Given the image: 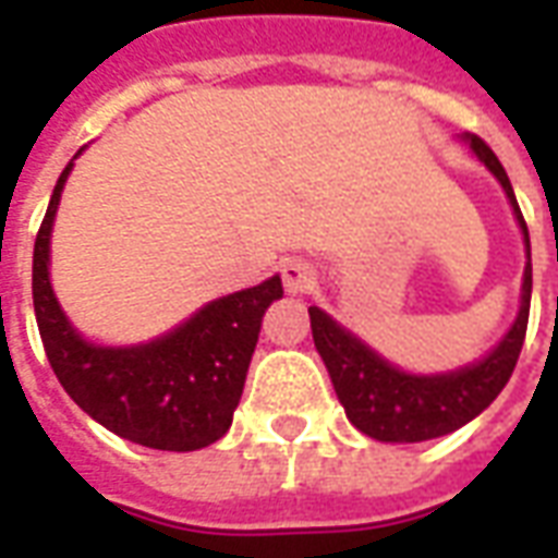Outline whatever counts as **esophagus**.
<instances>
[{"instance_id":"1","label":"esophagus","mask_w":558,"mask_h":558,"mask_svg":"<svg viewBox=\"0 0 558 558\" xmlns=\"http://www.w3.org/2000/svg\"><path fill=\"white\" fill-rule=\"evenodd\" d=\"M280 278H283V287L287 292H307L314 287V266L302 259V256H290V259H283V266H280Z\"/></svg>"}]
</instances>
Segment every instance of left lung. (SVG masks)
Listing matches in <instances>:
<instances>
[{
	"label": "left lung",
	"instance_id": "8db88e82",
	"mask_svg": "<svg viewBox=\"0 0 558 558\" xmlns=\"http://www.w3.org/2000/svg\"><path fill=\"white\" fill-rule=\"evenodd\" d=\"M469 146L478 155L487 170L502 182L505 194L514 206V215L523 227L529 251L526 220L520 215L514 187L508 182L493 148L481 137H469ZM529 302H532V263L523 271V302L511 331L484 362L442 376H412L383 362L362 340L326 316L319 307H307L314 343L331 376V386L347 410V418L379 442H424L463 427L478 412L490 407L505 383L514 374V364L523 350L529 326Z\"/></svg>",
	"mask_w": 558,
	"mask_h": 558
}]
</instances>
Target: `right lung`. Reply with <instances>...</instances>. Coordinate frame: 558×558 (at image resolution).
<instances>
[{
	"label": "right lung",
	"mask_w": 558,
	"mask_h": 558,
	"mask_svg": "<svg viewBox=\"0 0 558 558\" xmlns=\"http://www.w3.org/2000/svg\"><path fill=\"white\" fill-rule=\"evenodd\" d=\"M68 163L50 196L32 254V302L56 379L80 410L128 442L196 451L230 430L266 307L280 278L206 304L184 326L143 347H95L71 328L50 290V230Z\"/></svg>",
	"instance_id": "right-lung-1"
}]
</instances>
